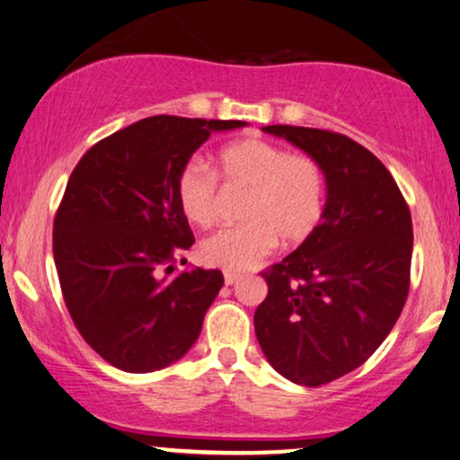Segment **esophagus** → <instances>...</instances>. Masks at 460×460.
Listing matches in <instances>:
<instances>
[{"label":"esophagus","mask_w":460,"mask_h":460,"mask_svg":"<svg viewBox=\"0 0 460 460\" xmlns=\"http://www.w3.org/2000/svg\"><path fill=\"white\" fill-rule=\"evenodd\" d=\"M239 273H234V270H226L224 273V281H226V286H234L236 281H239Z\"/></svg>","instance_id":"34e87169"}]
</instances>
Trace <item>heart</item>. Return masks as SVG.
I'll use <instances>...</instances> for the list:
<instances>
[{"mask_svg": "<svg viewBox=\"0 0 460 460\" xmlns=\"http://www.w3.org/2000/svg\"><path fill=\"white\" fill-rule=\"evenodd\" d=\"M215 170L230 183L249 187L245 224L215 230L202 241L200 258L226 270H245L275 247L298 245L324 217L326 174L309 155H296L269 140L245 138L224 146ZM174 194L183 217L208 226L215 217V177L202 164L181 168Z\"/></svg>", "mask_w": 460, "mask_h": 460, "instance_id": "obj_1", "label": "heart"}]
</instances>
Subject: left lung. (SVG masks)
I'll return each mask as SVG.
<instances>
[{"mask_svg":"<svg viewBox=\"0 0 460 460\" xmlns=\"http://www.w3.org/2000/svg\"><path fill=\"white\" fill-rule=\"evenodd\" d=\"M324 168V217L296 252L262 273L269 294L253 324L266 360L300 386L358 368L403 311L411 215L386 166L343 134L264 126Z\"/></svg>","mask_w":460,"mask_h":460,"instance_id":"left-lung-1","label":"left lung"}]
</instances>
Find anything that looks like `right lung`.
<instances>
[{"label": "right lung", "mask_w": 460, "mask_h": 460, "mask_svg": "<svg viewBox=\"0 0 460 460\" xmlns=\"http://www.w3.org/2000/svg\"><path fill=\"white\" fill-rule=\"evenodd\" d=\"M245 126L146 117L100 140L74 168L55 217V266L78 332L112 367L160 371L196 343L224 275H172L194 245L174 185L208 136Z\"/></svg>", "instance_id": "obj_1"}]
</instances>
